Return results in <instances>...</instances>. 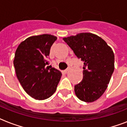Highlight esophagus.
Instances as JSON below:
<instances>
[{"label":"esophagus","mask_w":127,"mask_h":127,"mask_svg":"<svg viewBox=\"0 0 127 127\" xmlns=\"http://www.w3.org/2000/svg\"><path fill=\"white\" fill-rule=\"evenodd\" d=\"M70 70V68H66V70H64V73H67V72L68 71V70Z\"/></svg>","instance_id":"34e87169"}]
</instances>
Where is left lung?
Here are the masks:
<instances>
[{"instance_id": "1", "label": "left lung", "mask_w": 127, "mask_h": 127, "mask_svg": "<svg viewBox=\"0 0 127 127\" xmlns=\"http://www.w3.org/2000/svg\"><path fill=\"white\" fill-rule=\"evenodd\" d=\"M63 40L84 62L83 79L74 86L76 95L84 102L95 101L106 90L114 71L112 49L92 33H80Z\"/></svg>"}]
</instances>
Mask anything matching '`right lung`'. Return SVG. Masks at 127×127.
<instances>
[{"instance_id": "add662e5", "label": "right lung", "mask_w": 127, "mask_h": 127, "mask_svg": "<svg viewBox=\"0 0 127 127\" xmlns=\"http://www.w3.org/2000/svg\"><path fill=\"white\" fill-rule=\"evenodd\" d=\"M57 37L50 34L31 36L17 47L14 66L23 89L33 98L43 100L55 92L62 73L46 66L50 49Z\"/></svg>"}]
</instances>
